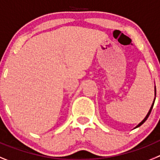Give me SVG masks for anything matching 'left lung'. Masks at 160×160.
I'll use <instances>...</instances> for the list:
<instances>
[{"label": "left lung", "mask_w": 160, "mask_h": 160, "mask_svg": "<svg viewBox=\"0 0 160 160\" xmlns=\"http://www.w3.org/2000/svg\"><path fill=\"white\" fill-rule=\"evenodd\" d=\"M155 96H156V89H155ZM154 103H155V100H154V102H153V103H152V107H151V108H150V110H149V112H148V114H147V116H146V117L144 118V119H143V120L142 122H140V123H139V124L137 125V126L136 127V128H138V127H139V126H141V125L143 124V123H144L145 121H146L147 120V119H148V116H149V115H150V113H151V112H152V108H153V105H154Z\"/></svg>", "instance_id": "8db88e82"}]
</instances>
